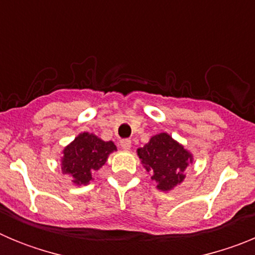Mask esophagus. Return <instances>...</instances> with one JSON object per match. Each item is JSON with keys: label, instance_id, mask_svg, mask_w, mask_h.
I'll use <instances>...</instances> for the list:
<instances>
[{"label": "esophagus", "instance_id": "34e87169", "mask_svg": "<svg viewBox=\"0 0 255 255\" xmlns=\"http://www.w3.org/2000/svg\"><path fill=\"white\" fill-rule=\"evenodd\" d=\"M120 145L123 149L129 150L130 148H131V140H130V139H123V140L120 141Z\"/></svg>", "mask_w": 255, "mask_h": 255}]
</instances>
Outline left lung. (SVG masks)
Returning <instances> with one entry per match:
<instances>
[{"label":"left lung","mask_w":255,"mask_h":255,"mask_svg":"<svg viewBox=\"0 0 255 255\" xmlns=\"http://www.w3.org/2000/svg\"><path fill=\"white\" fill-rule=\"evenodd\" d=\"M144 168L152 173L157 189L168 191L185 179L184 171L193 162V154L173 140L167 132L152 136L149 143L138 149Z\"/></svg>","instance_id":"1"}]
</instances>
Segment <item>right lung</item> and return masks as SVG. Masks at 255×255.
<instances>
[{
	"label": "right lung",
	"instance_id": "right-lung-1",
	"mask_svg": "<svg viewBox=\"0 0 255 255\" xmlns=\"http://www.w3.org/2000/svg\"><path fill=\"white\" fill-rule=\"evenodd\" d=\"M114 141H105L89 132L79 134L62 150L61 168L75 185H87L93 180L92 173L100 170L108 155L116 150Z\"/></svg>",
	"mask_w": 255,
	"mask_h": 255
}]
</instances>
